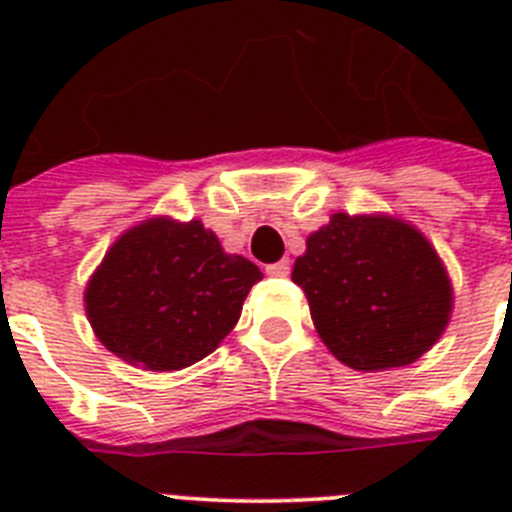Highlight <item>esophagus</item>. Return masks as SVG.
<instances>
[{"label":"esophagus","mask_w":512,"mask_h":512,"mask_svg":"<svg viewBox=\"0 0 512 512\" xmlns=\"http://www.w3.org/2000/svg\"><path fill=\"white\" fill-rule=\"evenodd\" d=\"M289 269H292L289 259H282V261H277V264L266 266V274H271V277H287Z\"/></svg>","instance_id":"esophagus-1"}]
</instances>
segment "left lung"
Segmentation results:
<instances>
[{
  "label": "left lung",
  "instance_id": "1",
  "mask_svg": "<svg viewBox=\"0 0 512 512\" xmlns=\"http://www.w3.org/2000/svg\"><path fill=\"white\" fill-rule=\"evenodd\" d=\"M292 282L305 289L328 351L356 372L408 366L454 310L449 271L415 225L392 215H330L307 235Z\"/></svg>",
  "mask_w": 512,
  "mask_h": 512
}]
</instances>
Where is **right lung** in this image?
<instances>
[{
    "label": "right lung",
    "instance_id": "add662e5",
    "mask_svg": "<svg viewBox=\"0 0 512 512\" xmlns=\"http://www.w3.org/2000/svg\"><path fill=\"white\" fill-rule=\"evenodd\" d=\"M261 277L259 266L225 253L200 220L158 215L107 248L84 307L107 351L148 372H179L220 346Z\"/></svg>",
    "mask_w": 512,
    "mask_h": 512
}]
</instances>
